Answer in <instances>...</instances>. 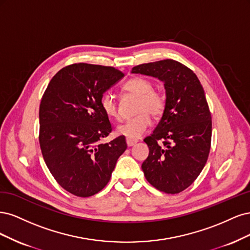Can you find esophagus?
<instances>
[{"label": "esophagus", "mask_w": 250, "mask_h": 250, "mask_svg": "<svg viewBox=\"0 0 250 250\" xmlns=\"http://www.w3.org/2000/svg\"><path fill=\"white\" fill-rule=\"evenodd\" d=\"M137 143V140H134V139H130V138H126V144H127V146L130 147V146H135V144Z\"/></svg>", "instance_id": "obj_1"}]
</instances>
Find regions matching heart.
I'll return each mask as SVG.
<instances>
[{"label":"heart","instance_id":"b5f03b06","mask_svg":"<svg viewBox=\"0 0 250 250\" xmlns=\"http://www.w3.org/2000/svg\"><path fill=\"white\" fill-rule=\"evenodd\" d=\"M154 86L149 80L136 77L124 85V90L136 98H138L136 112L139 113L133 118L125 120V123L117 126V133L125 136L126 138L137 139L141 137L150 125V116L157 117L164 110L165 101L163 95L159 91L152 89ZM101 107L109 118L118 119L117 104L114 94L107 91L101 99Z\"/></svg>","mask_w":250,"mask_h":250}]
</instances>
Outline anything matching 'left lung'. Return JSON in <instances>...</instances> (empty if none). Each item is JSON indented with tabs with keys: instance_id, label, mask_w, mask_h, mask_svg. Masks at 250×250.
<instances>
[{
	"instance_id": "1",
	"label": "left lung",
	"mask_w": 250,
	"mask_h": 250,
	"mask_svg": "<svg viewBox=\"0 0 250 250\" xmlns=\"http://www.w3.org/2000/svg\"><path fill=\"white\" fill-rule=\"evenodd\" d=\"M132 74L159 79L166 93L163 115L144 139L149 148L144 175L160 191L180 193L196 180L210 152L212 117L204 88L194 72L172 59L137 65Z\"/></svg>"
}]
</instances>
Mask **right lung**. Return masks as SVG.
<instances>
[{
    "label": "right lung",
    "mask_w": 250,
    "mask_h": 250,
    "mask_svg": "<svg viewBox=\"0 0 250 250\" xmlns=\"http://www.w3.org/2000/svg\"><path fill=\"white\" fill-rule=\"evenodd\" d=\"M124 77L114 67L71 64L53 77L42 96L39 143L44 162L60 186L76 196L100 192L126 149L125 136L100 143L112 131L101 99Z\"/></svg>",
    "instance_id": "right-lung-1"
}]
</instances>
